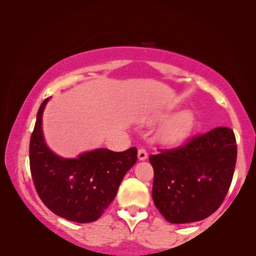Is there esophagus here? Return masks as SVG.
I'll list each match as a JSON object with an SVG mask.
<instances>
[{
    "instance_id": "1",
    "label": "esophagus",
    "mask_w": 256,
    "mask_h": 256,
    "mask_svg": "<svg viewBox=\"0 0 256 256\" xmlns=\"http://www.w3.org/2000/svg\"><path fill=\"white\" fill-rule=\"evenodd\" d=\"M146 158H148V152H146V149H143V148L138 149V160L144 161Z\"/></svg>"
}]
</instances>
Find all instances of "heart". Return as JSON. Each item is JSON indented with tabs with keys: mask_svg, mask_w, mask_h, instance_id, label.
I'll return each instance as SVG.
<instances>
[{
	"mask_svg": "<svg viewBox=\"0 0 256 256\" xmlns=\"http://www.w3.org/2000/svg\"><path fill=\"white\" fill-rule=\"evenodd\" d=\"M195 126V116L192 110H182L160 126L158 138L165 144H177L190 134Z\"/></svg>",
	"mask_w": 256,
	"mask_h": 256,
	"instance_id": "b5f03b06",
	"label": "heart"
}]
</instances>
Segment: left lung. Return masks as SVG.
Listing matches in <instances>:
<instances>
[{
	"mask_svg": "<svg viewBox=\"0 0 256 256\" xmlns=\"http://www.w3.org/2000/svg\"><path fill=\"white\" fill-rule=\"evenodd\" d=\"M237 144L231 128H213L184 146L150 155L152 201L168 222L204 220L224 201L234 177Z\"/></svg>",
	"mask_w": 256,
	"mask_h": 256,
	"instance_id": "1",
	"label": "left lung"
}]
</instances>
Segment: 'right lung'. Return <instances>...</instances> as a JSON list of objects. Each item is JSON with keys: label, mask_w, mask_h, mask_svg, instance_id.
Returning <instances> with one entry per match:
<instances>
[{"label": "right lung", "mask_w": 256, "mask_h": 256, "mask_svg": "<svg viewBox=\"0 0 256 256\" xmlns=\"http://www.w3.org/2000/svg\"><path fill=\"white\" fill-rule=\"evenodd\" d=\"M49 98L37 113L30 140V168L38 196L61 218L76 222L98 220L118 192L126 172L136 164L137 149L112 152L100 148L66 158L46 146L42 116Z\"/></svg>", "instance_id": "1"}]
</instances>
